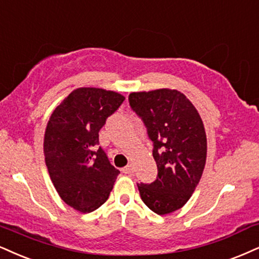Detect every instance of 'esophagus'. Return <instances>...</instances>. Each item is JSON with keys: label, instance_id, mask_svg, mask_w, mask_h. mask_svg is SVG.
Segmentation results:
<instances>
[{"label": "esophagus", "instance_id": "obj_1", "mask_svg": "<svg viewBox=\"0 0 259 259\" xmlns=\"http://www.w3.org/2000/svg\"><path fill=\"white\" fill-rule=\"evenodd\" d=\"M122 171H123L124 174H131V173H133V165H132V164L126 165V167L122 168Z\"/></svg>", "mask_w": 259, "mask_h": 259}]
</instances>
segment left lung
<instances>
[{"instance_id": "left-lung-1", "label": "left lung", "mask_w": 259, "mask_h": 259, "mask_svg": "<svg viewBox=\"0 0 259 259\" xmlns=\"http://www.w3.org/2000/svg\"><path fill=\"white\" fill-rule=\"evenodd\" d=\"M130 105L154 142L157 179L138 184L145 205L158 215L183 207L199 184L206 162L205 128L196 107L178 90L132 92Z\"/></svg>"}]
</instances>
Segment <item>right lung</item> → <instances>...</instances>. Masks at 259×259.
<instances>
[{
    "label": "right lung",
    "mask_w": 259,
    "mask_h": 259,
    "mask_svg": "<svg viewBox=\"0 0 259 259\" xmlns=\"http://www.w3.org/2000/svg\"><path fill=\"white\" fill-rule=\"evenodd\" d=\"M123 101L115 91L79 88L48 121L43 148L50 179L63 202L80 212L107 202L120 174L98 146V132Z\"/></svg>",
    "instance_id": "right-lung-1"
}]
</instances>
